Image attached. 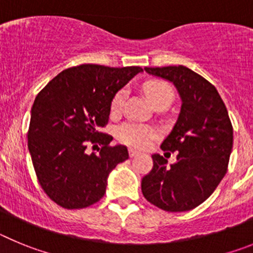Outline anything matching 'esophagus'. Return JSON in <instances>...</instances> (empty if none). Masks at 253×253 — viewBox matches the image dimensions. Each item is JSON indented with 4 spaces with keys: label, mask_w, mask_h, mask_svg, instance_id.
Wrapping results in <instances>:
<instances>
[{
    "label": "esophagus",
    "mask_w": 253,
    "mask_h": 253,
    "mask_svg": "<svg viewBox=\"0 0 253 253\" xmlns=\"http://www.w3.org/2000/svg\"><path fill=\"white\" fill-rule=\"evenodd\" d=\"M138 154H139V152L135 151V149H129V156H130V157H135Z\"/></svg>",
    "instance_id": "34e87169"
}]
</instances>
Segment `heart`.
Listing matches in <instances>:
<instances>
[{"instance_id": "b5f03b06", "label": "heart", "mask_w": 253, "mask_h": 253, "mask_svg": "<svg viewBox=\"0 0 253 253\" xmlns=\"http://www.w3.org/2000/svg\"><path fill=\"white\" fill-rule=\"evenodd\" d=\"M143 88L154 107H167L173 100V90L165 81H160V80L148 81L144 84ZM125 97H126L125 90H120L115 93L111 100V113L119 114L123 110ZM116 135L123 143L128 144V146L135 147V148H146L149 143L157 137V130L151 125L128 122L122 124L116 129Z\"/></svg>"}]
</instances>
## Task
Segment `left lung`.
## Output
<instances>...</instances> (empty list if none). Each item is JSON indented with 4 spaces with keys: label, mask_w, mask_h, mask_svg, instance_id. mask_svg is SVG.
<instances>
[{
    "label": "left lung",
    "mask_w": 253,
    "mask_h": 253,
    "mask_svg": "<svg viewBox=\"0 0 253 253\" xmlns=\"http://www.w3.org/2000/svg\"><path fill=\"white\" fill-rule=\"evenodd\" d=\"M171 82L181 99L177 122L162 151L178 152L176 162L153 154V169L142 178L144 198L166 211H187L204 203L227 173L233 128L213 84L184 66L144 68Z\"/></svg>",
    "instance_id": "8db88e82"
}]
</instances>
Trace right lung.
I'll return each mask as SVG.
<instances>
[{"label": "right lung", "mask_w": 253, "mask_h": 253, "mask_svg": "<svg viewBox=\"0 0 253 253\" xmlns=\"http://www.w3.org/2000/svg\"><path fill=\"white\" fill-rule=\"evenodd\" d=\"M140 67L81 64L64 69L38 93L31 107L28 148L46 195L66 209H81L105 195L110 172L129 158L126 147H110L100 133L110 115L111 100ZM102 144L99 155L86 144Z\"/></svg>", "instance_id": "right-lung-1"}]
</instances>
